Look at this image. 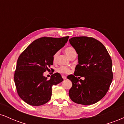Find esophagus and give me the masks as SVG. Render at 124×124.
<instances>
[{"instance_id":"obj_1","label":"esophagus","mask_w":124,"mask_h":124,"mask_svg":"<svg viewBox=\"0 0 124 124\" xmlns=\"http://www.w3.org/2000/svg\"><path fill=\"white\" fill-rule=\"evenodd\" d=\"M62 78H63L64 80H65L66 79V76H65V75H62Z\"/></svg>"}]
</instances>
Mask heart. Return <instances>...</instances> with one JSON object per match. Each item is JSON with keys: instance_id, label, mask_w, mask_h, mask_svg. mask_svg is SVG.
I'll return each mask as SVG.
<instances>
[{"instance_id": "obj_1", "label": "heart", "mask_w": 124, "mask_h": 124, "mask_svg": "<svg viewBox=\"0 0 124 124\" xmlns=\"http://www.w3.org/2000/svg\"><path fill=\"white\" fill-rule=\"evenodd\" d=\"M65 53L69 58H70L72 56V55H73L74 54L76 53V51L75 50V49L72 47H68L66 48V49H65ZM57 56H58V52H56L55 55H54L53 57V59H54V62H56V59H57ZM58 71L59 72H61V73H68L70 72V70L67 67H65V66H61L60 68L58 69Z\"/></svg>"}]
</instances>
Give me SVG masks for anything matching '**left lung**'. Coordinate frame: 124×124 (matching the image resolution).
<instances>
[{
	"label": "left lung",
	"mask_w": 124,
	"mask_h": 124,
	"mask_svg": "<svg viewBox=\"0 0 124 124\" xmlns=\"http://www.w3.org/2000/svg\"><path fill=\"white\" fill-rule=\"evenodd\" d=\"M69 41L78 54L79 63L74 75L67 77L72 83L69 97L77 104H93L104 97L112 82L111 59L103 44L94 38L77 37ZM75 76L85 79L79 80Z\"/></svg>",
	"instance_id": "obj_1"
}]
</instances>
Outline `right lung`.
Here are the masks:
<instances>
[{
  "mask_svg": "<svg viewBox=\"0 0 124 124\" xmlns=\"http://www.w3.org/2000/svg\"><path fill=\"white\" fill-rule=\"evenodd\" d=\"M68 38H38L18 57L14 79L18 96L28 104L39 106L47 103L52 96V87L63 80L59 73L48 80L44 72L53 65L54 55L65 46Z\"/></svg>",
  "mask_w": 124,
  "mask_h": 124,
  "instance_id": "right-lung-1",
  "label": "right lung"
}]
</instances>
